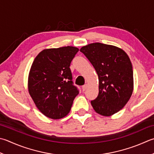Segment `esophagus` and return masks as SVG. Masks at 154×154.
I'll return each instance as SVG.
<instances>
[{"instance_id": "obj_1", "label": "esophagus", "mask_w": 154, "mask_h": 154, "mask_svg": "<svg viewBox=\"0 0 154 154\" xmlns=\"http://www.w3.org/2000/svg\"><path fill=\"white\" fill-rule=\"evenodd\" d=\"M87 84H85V85H84L82 86V89H83V91H85V90L87 89Z\"/></svg>"}]
</instances>
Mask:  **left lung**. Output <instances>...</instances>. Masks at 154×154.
Returning <instances> with one entry per match:
<instances>
[{
  "label": "left lung",
  "mask_w": 154,
  "mask_h": 154,
  "mask_svg": "<svg viewBox=\"0 0 154 154\" xmlns=\"http://www.w3.org/2000/svg\"><path fill=\"white\" fill-rule=\"evenodd\" d=\"M98 75L99 94L91 101L97 113L110 116L128 103L133 93V67L124 51L113 45L95 43L81 48Z\"/></svg>",
  "instance_id": "8db88e82"
}]
</instances>
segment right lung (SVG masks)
<instances>
[{
	"instance_id": "right-lung-1",
	"label": "right lung",
	"mask_w": 154,
	"mask_h": 154,
	"mask_svg": "<svg viewBox=\"0 0 154 154\" xmlns=\"http://www.w3.org/2000/svg\"><path fill=\"white\" fill-rule=\"evenodd\" d=\"M78 51V48L71 46L44 49L32 63L29 92L38 110L47 117L57 119L65 117L79 94L69 68Z\"/></svg>"
}]
</instances>
